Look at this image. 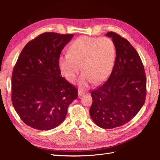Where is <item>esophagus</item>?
<instances>
[{
  "label": "esophagus",
  "instance_id": "34e87169",
  "mask_svg": "<svg viewBox=\"0 0 160 160\" xmlns=\"http://www.w3.org/2000/svg\"><path fill=\"white\" fill-rule=\"evenodd\" d=\"M85 93H86L85 91H82L79 90V91H78V97H79V98H81V96H83L84 94H85Z\"/></svg>",
  "mask_w": 160,
  "mask_h": 160
}]
</instances>
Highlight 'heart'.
<instances>
[{
	"label": "heart",
	"mask_w": 160,
	"mask_h": 160,
	"mask_svg": "<svg viewBox=\"0 0 160 160\" xmlns=\"http://www.w3.org/2000/svg\"><path fill=\"white\" fill-rule=\"evenodd\" d=\"M116 57L115 46L108 37L82 36L72 42L69 52L60 55L58 65L61 73L71 83H75L81 69V88L89 83H101L112 72Z\"/></svg>",
	"instance_id": "heart-1"
}]
</instances>
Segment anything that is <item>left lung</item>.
<instances>
[{"instance_id":"left-lung-1","label":"left lung","mask_w":160,"mask_h":160,"mask_svg":"<svg viewBox=\"0 0 160 160\" xmlns=\"http://www.w3.org/2000/svg\"><path fill=\"white\" fill-rule=\"evenodd\" d=\"M116 57L112 72L105 83L91 92L89 113L98 126L113 129L127 123L141 109L146 97V76L138 52L130 42L114 32Z\"/></svg>"}]
</instances>
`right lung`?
<instances>
[{
    "instance_id": "add662e5",
    "label": "right lung",
    "mask_w": 160,
    "mask_h": 160,
    "mask_svg": "<svg viewBox=\"0 0 160 160\" xmlns=\"http://www.w3.org/2000/svg\"><path fill=\"white\" fill-rule=\"evenodd\" d=\"M72 34L45 32L28 42L12 75V102L26 125L38 130L54 129L64 122L78 91L61 75L58 59Z\"/></svg>"
}]
</instances>
